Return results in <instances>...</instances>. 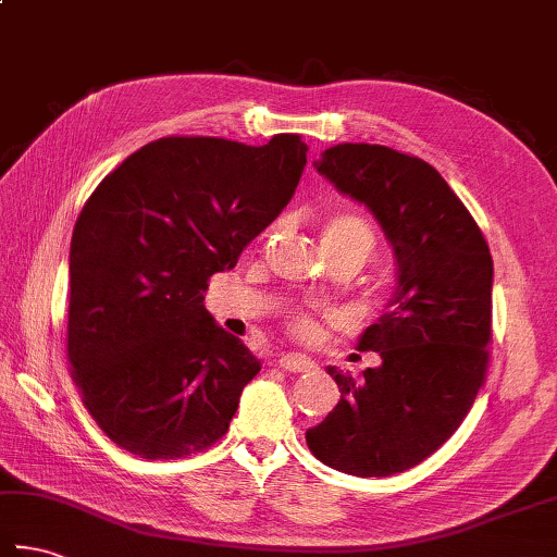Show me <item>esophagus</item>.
<instances>
[{
  "label": "esophagus",
  "instance_id": "34e87169",
  "mask_svg": "<svg viewBox=\"0 0 557 557\" xmlns=\"http://www.w3.org/2000/svg\"><path fill=\"white\" fill-rule=\"evenodd\" d=\"M277 364L285 369V372H309V369L313 367V362L309 357L304 355H297V352H287V355H280L277 357Z\"/></svg>",
  "mask_w": 557,
  "mask_h": 557
}]
</instances>
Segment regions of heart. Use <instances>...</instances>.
I'll use <instances>...</instances> for the list:
<instances>
[{"instance_id": "heart-1", "label": "heart", "mask_w": 557, "mask_h": 557, "mask_svg": "<svg viewBox=\"0 0 557 557\" xmlns=\"http://www.w3.org/2000/svg\"><path fill=\"white\" fill-rule=\"evenodd\" d=\"M323 244L325 250H329V256L350 253L367 258L372 253L376 236L364 214L345 210L329 216V222L323 226ZM287 331L292 333V337H297V341L309 343L319 335V323H315L307 311H292L287 315Z\"/></svg>"}]
</instances>
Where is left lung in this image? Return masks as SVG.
I'll return each mask as SVG.
<instances>
[{
    "label": "left lung",
    "mask_w": 557,
    "mask_h": 557,
    "mask_svg": "<svg viewBox=\"0 0 557 557\" xmlns=\"http://www.w3.org/2000/svg\"><path fill=\"white\" fill-rule=\"evenodd\" d=\"M315 169L364 202L396 250V292L359 350L381 364L329 374L341 400L307 432L315 459L359 478L403 473L459 430L485 384L493 341V256L440 171L384 145L345 141Z\"/></svg>",
    "instance_id": "1"
}]
</instances>
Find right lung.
<instances>
[{
  "mask_svg": "<svg viewBox=\"0 0 557 557\" xmlns=\"http://www.w3.org/2000/svg\"><path fill=\"white\" fill-rule=\"evenodd\" d=\"M299 135L263 147L171 135L96 185L70 250L67 357L108 440L141 459L220 442L260 362L205 309L207 282L285 210L307 166Z\"/></svg>",
  "mask_w": 557,
  "mask_h": 557,
  "instance_id": "add662e5",
  "label": "right lung"
}]
</instances>
